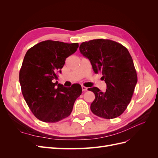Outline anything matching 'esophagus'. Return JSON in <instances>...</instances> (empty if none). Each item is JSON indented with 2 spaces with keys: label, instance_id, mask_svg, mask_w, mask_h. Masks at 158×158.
<instances>
[{
  "label": "esophagus",
  "instance_id": "esophagus-1",
  "mask_svg": "<svg viewBox=\"0 0 158 158\" xmlns=\"http://www.w3.org/2000/svg\"><path fill=\"white\" fill-rule=\"evenodd\" d=\"M82 91H84V92H85V91H87V90H88V88L84 86V85H82Z\"/></svg>",
  "mask_w": 158,
  "mask_h": 158
}]
</instances>
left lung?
<instances>
[{"instance_id":"1","label":"left lung","mask_w":158,"mask_h":158,"mask_svg":"<svg viewBox=\"0 0 158 158\" xmlns=\"http://www.w3.org/2000/svg\"><path fill=\"white\" fill-rule=\"evenodd\" d=\"M79 49L89 60L94 73L102 74V78L107 84L105 92L96 87L88 89L95 96L91 111L107 119L120 116L131 102L138 80L128 49L119 43L104 39L83 42Z\"/></svg>"}]
</instances>
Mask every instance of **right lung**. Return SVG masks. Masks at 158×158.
Returning a JSON list of instances; mask_svg holds the SVG:
<instances>
[{
    "label": "right lung",
    "instance_id": "right-lung-1",
    "mask_svg": "<svg viewBox=\"0 0 158 158\" xmlns=\"http://www.w3.org/2000/svg\"><path fill=\"white\" fill-rule=\"evenodd\" d=\"M78 47V43L47 40L33 46L26 53L19 80L27 105L39 120L56 123L69 117L76 99L82 94L80 84L66 88L55 82L66 59Z\"/></svg>",
    "mask_w": 158,
    "mask_h": 158
}]
</instances>
